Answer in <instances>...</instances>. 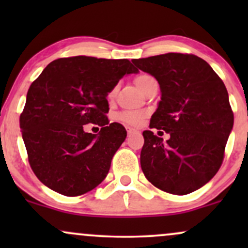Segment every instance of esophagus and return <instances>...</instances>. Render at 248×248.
Segmentation results:
<instances>
[{
  "instance_id": "obj_1",
  "label": "esophagus",
  "mask_w": 248,
  "mask_h": 248,
  "mask_svg": "<svg viewBox=\"0 0 248 248\" xmlns=\"http://www.w3.org/2000/svg\"><path fill=\"white\" fill-rule=\"evenodd\" d=\"M127 133H128V135H132V134H134V133H138V130H136L135 128L128 127L127 128Z\"/></svg>"
}]
</instances>
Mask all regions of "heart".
I'll list each match as a JSON object with an SVG mask.
<instances>
[{
    "label": "heart",
    "mask_w": 248,
    "mask_h": 248,
    "mask_svg": "<svg viewBox=\"0 0 248 248\" xmlns=\"http://www.w3.org/2000/svg\"><path fill=\"white\" fill-rule=\"evenodd\" d=\"M153 77L148 76V75H140L138 76L135 78V84L136 86H138L139 88H140L141 91L144 90V87L147 86L148 81L152 80ZM115 88H113L112 91L109 92V98H113V96L115 95ZM142 115L141 113L139 112H124L122 113V114L120 115V119L124 122H126V124H138L139 122H140L142 120Z\"/></svg>",
    "instance_id": "obj_1"
}]
</instances>
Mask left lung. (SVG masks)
<instances>
[{"label":"left lung","instance_id":"left-lung-1","mask_svg":"<svg viewBox=\"0 0 248 248\" xmlns=\"http://www.w3.org/2000/svg\"><path fill=\"white\" fill-rule=\"evenodd\" d=\"M136 70L158 81L161 100L150 128L169 133L167 142L144 130L141 168L153 186L187 195L205 186L223 163L233 112L223 80L204 59L166 53L133 59Z\"/></svg>","mask_w":248,"mask_h":248}]
</instances>
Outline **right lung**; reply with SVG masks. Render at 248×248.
I'll return each instance as SVG.
<instances>
[{"instance_id": "add662e5", "label": "right lung", "mask_w": 248, "mask_h": 248, "mask_svg": "<svg viewBox=\"0 0 248 248\" xmlns=\"http://www.w3.org/2000/svg\"><path fill=\"white\" fill-rule=\"evenodd\" d=\"M138 72L128 59L77 56L51 62L31 84L19 127L31 169L44 186L75 197L106 178L127 136L122 124L108 121L106 98L122 77ZM87 123L101 132L86 133Z\"/></svg>"}]
</instances>
